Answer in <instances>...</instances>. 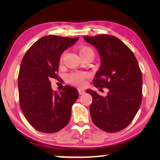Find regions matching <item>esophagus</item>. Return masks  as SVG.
I'll return each mask as SVG.
<instances>
[{"instance_id": "1", "label": "esophagus", "mask_w": 160, "mask_h": 160, "mask_svg": "<svg viewBox=\"0 0 160 160\" xmlns=\"http://www.w3.org/2000/svg\"><path fill=\"white\" fill-rule=\"evenodd\" d=\"M78 93H79V95H83V94H84L85 92V91L82 89H78Z\"/></svg>"}]
</instances>
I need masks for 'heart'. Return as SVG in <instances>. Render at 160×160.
Masks as SVG:
<instances>
[{
  "mask_svg": "<svg viewBox=\"0 0 160 160\" xmlns=\"http://www.w3.org/2000/svg\"><path fill=\"white\" fill-rule=\"evenodd\" d=\"M79 55L81 58H84L85 56L90 55L93 58L94 52L93 50L89 47H82L79 49ZM86 75L82 73H72L68 76V81L72 84L76 85V86H82L84 84Z\"/></svg>",
  "mask_w": 160,
  "mask_h": 160,
  "instance_id": "heart-1",
  "label": "heart"
}]
</instances>
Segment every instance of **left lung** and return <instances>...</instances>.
Returning <instances> with one entry per match:
<instances>
[{
	"label": "left lung",
	"instance_id": "obj_1",
	"mask_svg": "<svg viewBox=\"0 0 160 160\" xmlns=\"http://www.w3.org/2000/svg\"><path fill=\"white\" fill-rule=\"evenodd\" d=\"M94 46L100 65L93 79L95 87H106L102 97L87 89L92 97L89 111L93 123L107 132L123 130L131 123L141 106L143 78L133 52L117 37L111 35L84 36Z\"/></svg>",
	"mask_w": 160,
	"mask_h": 160
}]
</instances>
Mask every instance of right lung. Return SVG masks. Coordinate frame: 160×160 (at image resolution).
Returning a JSON list of instances; mask_svg holds the SVG:
<instances>
[{
	"instance_id": "obj_1",
	"label": "right lung",
	"mask_w": 160,
	"mask_h": 160,
	"mask_svg": "<svg viewBox=\"0 0 160 160\" xmlns=\"http://www.w3.org/2000/svg\"><path fill=\"white\" fill-rule=\"evenodd\" d=\"M78 40L47 36L38 39L26 52L18 76L19 104L32 128L45 133L57 132L67 125L71 107L78 98L77 89L65 86L52 91L51 78H58L60 57Z\"/></svg>"
}]
</instances>
